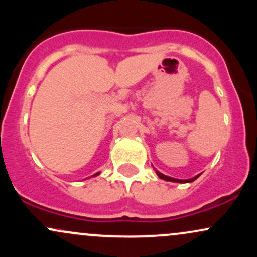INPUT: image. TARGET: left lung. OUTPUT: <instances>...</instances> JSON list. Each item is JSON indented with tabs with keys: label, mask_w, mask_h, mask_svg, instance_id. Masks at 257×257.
<instances>
[{
	"label": "left lung",
	"mask_w": 257,
	"mask_h": 257,
	"mask_svg": "<svg viewBox=\"0 0 257 257\" xmlns=\"http://www.w3.org/2000/svg\"><path fill=\"white\" fill-rule=\"evenodd\" d=\"M155 170H156V169H155ZM156 174H157V175H158V178H161V179L166 180V181H172V182H180V184H187V182H192V181H194V180H196V179H198L199 176H200V174H198V175H196V176H194V178H191V179H186V180H181V179L170 178V176H167V175H164V174L159 173L158 170H156Z\"/></svg>",
	"instance_id": "left-lung-1"
}]
</instances>
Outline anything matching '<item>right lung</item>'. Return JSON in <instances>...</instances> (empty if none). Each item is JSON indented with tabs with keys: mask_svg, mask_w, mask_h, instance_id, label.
I'll use <instances>...</instances> for the list:
<instances>
[{
	"mask_svg": "<svg viewBox=\"0 0 257 257\" xmlns=\"http://www.w3.org/2000/svg\"><path fill=\"white\" fill-rule=\"evenodd\" d=\"M99 174H100V172H99V173H96V174H94V175H93V176H98V175H99Z\"/></svg>",
	"mask_w": 257,
	"mask_h": 257,
	"instance_id": "obj_1",
	"label": "right lung"
}]
</instances>
